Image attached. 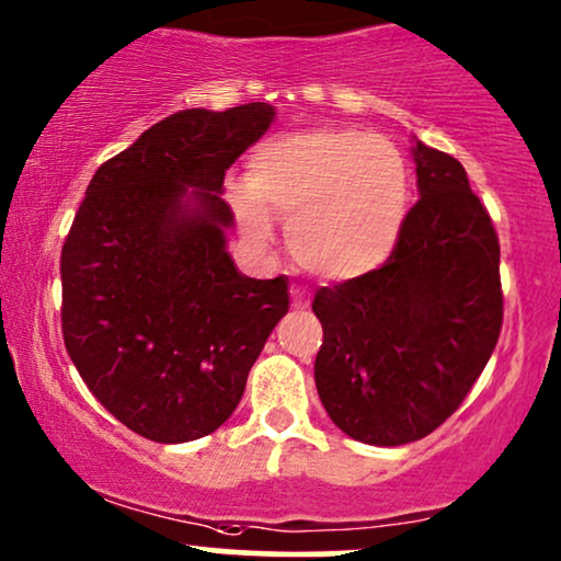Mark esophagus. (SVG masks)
I'll return each mask as SVG.
<instances>
[{
    "label": "esophagus",
    "instance_id": "obj_1",
    "mask_svg": "<svg viewBox=\"0 0 561 561\" xmlns=\"http://www.w3.org/2000/svg\"><path fill=\"white\" fill-rule=\"evenodd\" d=\"M290 296H294V307L296 309L309 307V298H307V294H304L301 288H290Z\"/></svg>",
    "mask_w": 561,
    "mask_h": 561
}]
</instances>
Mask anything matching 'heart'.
Segmentation results:
<instances>
[{"mask_svg":"<svg viewBox=\"0 0 561 561\" xmlns=\"http://www.w3.org/2000/svg\"><path fill=\"white\" fill-rule=\"evenodd\" d=\"M252 244L273 237L267 209L288 221V250L309 273L353 280L394 252L410 208V174L394 144L355 128L278 136L252 157L250 185H234Z\"/></svg>","mask_w":561,"mask_h":561,"instance_id":"1","label":"heart"}]
</instances>
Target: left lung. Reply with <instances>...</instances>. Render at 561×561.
Returning a JSON list of instances; mask_svg holds the SVG:
<instances>
[{
    "instance_id": "1",
    "label": "left lung",
    "mask_w": 561,
    "mask_h": 561,
    "mask_svg": "<svg viewBox=\"0 0 561 561\" xmlns=\"http://www.w3.org/2000/svg\"><path fill=\"white\" fill-rule=\"evenodd\" d=\"M420 201L389 260L319 288L324 340L314 381L340 431L402 446L446 423L474 387L503 327L500 242L450 154L414 141Z\"/></svg>"
}]
</instances>
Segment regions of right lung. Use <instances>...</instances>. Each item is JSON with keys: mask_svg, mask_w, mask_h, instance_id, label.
Here are the masks:
<instances>
[{"mask_svg": "<svg viewBox=\"0 0 561 561\" xmlns=\"http://www.w3.org/2000/svg\"><path fill=\"white\" fill-rule=\"evenodd\" d=\"M275 121L247 103L191 107L100 167L61 250V330L87 389L157 443L214 433L288 311L286 280L227 252L224 174Z\"/></svg>", "mask_w": 561, "mask_h": 561, "instance_id": "right-lung-1", "label": "right lung"}]
</instances>
